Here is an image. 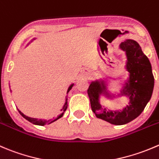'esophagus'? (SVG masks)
Returning <instances> with one entry per match:
<instances>
[{
    "label": "esophagus",
    "instance_id": "34e87169",
    "mask_svg": "<svg viewBox=\"0 0 159 159\" xmlns=\"http://www.w3.org/2000/svg\"><path fill=\"white\" fill-rule=\"evenodd\" d=\"M83 73H84V75H87L90 73V70H89V69H84V70H83Z\"/></svg>",
    "mask_w": 159,
    "mask_h": 159
}]
</instances>
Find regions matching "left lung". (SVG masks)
I'll list each match as a JSON object with an SVG mask.
<instances>
[{"mask_svg": "<svg viewBox=\"0 0 159 159\" xmlns=\"http://www.w3.org/2000/svg\"><path fill=\"white\" fill-rule=\"evenodd\" d=\"M119 48L125 52V69L128 72L127 80L122 83L120 92L112 93L108 88L107 78H99L92 81L88 95L91 107L97 118L114 125H124L134 120L143 112L152 98L155 79L150 61L138 42L126 39L120 44ZM102 96L107 100L127 97L129 105L122 110H109L101 105Z\"/></svg>", "mask_w": 159, "mask_h": 159, "instance_id": "8db88e82", "label": "left lung"}]
</instances>
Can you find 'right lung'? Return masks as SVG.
<instances>
[{
    "label": "right lung",
    "instance_id": "add662e5",
    "mask_svg": "<svg viewBox=\"0 0 159 159\" xmlns=\"http://www.w3.org/2000/svg\"><path fill=\"white\" fill-rule=\"evenodd\" d=\"M35 39H36V38H35H35H32V39H31V40H30V42H29V43H28L27 45H26V47H28V46H29V44L33 42V41L35 40ZM73 86H74V83H72V84H70V86H69L68 89H67V94H68V92H70V90H71V89H72V87H73ZM9 87H10V84H9ZM67 108V97L66 96L65 102H64V106H63V107H62V109H61V114H59V115H58L57 116L56 118L54 119V120H44V119H43H43H37V118H32V117H29V116H28L25 115L24 113H22V112H21V111L19 110V109H18V112H19V113L21 114V115L22 116L24 117V118L25 119V120H27L28 121H29V122L32 123V124H35V125L44 126V125H46V124H51V123H53V122H54V121L57 120L58 119L61 118V117H62L63 116H64V112H65V111H66Z\"/></svg>",
    "mask_w": 159,
    "mask_h": 159
}]
</instances>
